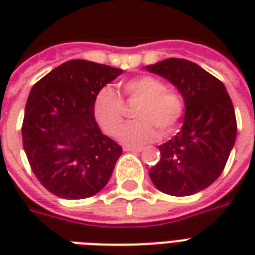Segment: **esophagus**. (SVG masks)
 <instances>
[{
	"label": "esophagus",
	"instance_id": "esophagus-1",
	"mask_svg": "<svg viewBox=\"0 0 255 255\" xmlns=\"http://www.w3.org/2000/svg\"><path fill=\"white\" fill-rule=\"evenodd\" d=\"M142 147H133V146H124V151H132V153H140Z\"/></svg>",
	"mask_w": 255,
	"mask_h": 255
}]
</instances>
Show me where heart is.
Masks as SVG:
<instances>
[{
	"label": "heart",
	"instance_id": "1",
	"mask_svg": "<svg viewBox=\"0 0 255 255\" xmlns=\"http://www.w3.org/2000/svg\"><path fill=\"white\" fill-rule=\"evenodd\" d=\"M124 93L129 100H139L135 111L136 122L127 124L119 135L120 142L128 146H142L171 133L184 113V101L180 93L166 89L165 82L150 75L138 76L124 83ZM94 116L101 128L109 135H117L124 123V104L109 87L102 89L94 102Z\"/></svg>",
	"mask_w": 255,
	"mask_h": 255
}]
</instances>
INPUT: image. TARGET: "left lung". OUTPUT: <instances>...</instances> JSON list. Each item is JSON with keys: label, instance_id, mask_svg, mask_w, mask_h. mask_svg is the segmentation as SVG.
<instances>
[{"label": "left lung", "instance_id": "8db88e82", "mask_svg": "<svg viewBox=\"0 0 255 255\" xmlns=\"http://www.w3.org/2000/svg\"><path fill=\"white\" fill-rule=\"evenodd\" d=\"M169 80L184 100L182 129L164 144L149 176L160 191L186 197L209 187L221 175L236 139V117L225 86L183 58L146 67Z\"/></svg>", "mask_w": 255, "mask_h": 255}]
</instances>
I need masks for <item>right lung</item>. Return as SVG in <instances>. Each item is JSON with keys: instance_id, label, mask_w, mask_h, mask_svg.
I'll list each match as a JSON object with an SVG mask.
<instances>
[{"instance_id": "1", "label": "right lung", "mask_w": 255, "mask_h": 255, "mask_svg": "<svg viewBox=\"0 0 255 255\" xmlns=\"http://www.w3.org/2000/svg\"><path fill=\"white\" fill-rule=\"evenodd\" d=\"M123 69L71 60L36 82L25 104L23 147L36 179L64 199L95 195L109 182L122 146L101 132L94 102Z\"/></svg>"}]
</instances>
